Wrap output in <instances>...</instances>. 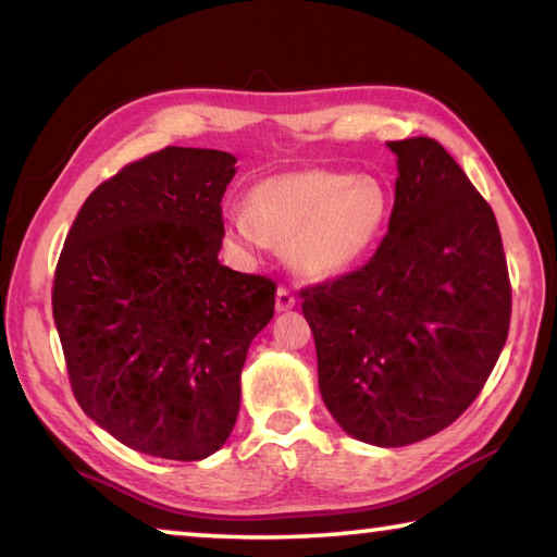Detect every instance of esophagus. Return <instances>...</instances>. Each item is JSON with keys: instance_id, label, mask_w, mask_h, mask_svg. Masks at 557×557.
I'll return each instance as SVG.
<instances>
[{"instance_id": "esophagus-1", "label": "esophagus", "mask_w": 557, "mask_h": 557, "mask_svg": "<svg viewBox=\"0 0 557 557\" xmlns=\"http://www.w3.org/2000/svg\"><path fill=\"white\" fill-rule=\"evenodd\" d=\"M295 295H292L289 289H285V287H280L277 289V297H275V309L277 312H287V309H292L295 307Z\"/></svg>"}]
</instances>
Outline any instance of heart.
Instances as JSON below:
<instances>
[{
	"label": "heart",
	"mask_w": 557,
	"mask_h": 557,
	"mask_svg": "<svg viewBox=\"0 0 557 557\" xmlns=\"http://www.w3.org/2000/svg\"><path fill=\"white\" fill-rule=\"evenodd\" d=\"M391 206V188L381 178L301 169L260 178L248 194V211L225 213L223 231L245 256H260L272 240L285 245L289 268L322 282L346 275L371 256Z\"/></svg>",
	"instance_id": "heart-1"
}]
</instances>
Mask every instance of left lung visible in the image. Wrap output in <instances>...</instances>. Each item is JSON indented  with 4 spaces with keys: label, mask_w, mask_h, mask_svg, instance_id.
<instances>
[{
    "label": "left lung",
    "mask_w": 557,
    "mask_h": 557,
    "mask_svg": "<svg viewBox=\"0 0 557 557\" xmlns=\"http://www.w3.org/2000/svg\"><path fill=\"white\" fill-rule=\"evenodd\" d=\"M388 233L369 265L301 292L319 391L346 435L403 447L451 425L502 356L511 285L496 215L430 137L388 143Z\"/></svg>",
    "instance_id": "obj_1"
}]
</instances>
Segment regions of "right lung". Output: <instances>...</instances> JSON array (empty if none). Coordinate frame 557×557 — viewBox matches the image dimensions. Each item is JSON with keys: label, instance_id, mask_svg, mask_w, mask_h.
Listing matches in <instances>:
<instances>
[{"label": "right lung", "instance_id": "add662e5", "mask_svg": "<svg viewBox=\"0 0 557 557\" xmlns=\"http://www.w3.org/2000/svg\"><path fill=\"white\" fill-rule=\"evenodd\" d=\"M235 159L166 147L92 191L53 277L75 400L129 449L199 461L231 437L250 342L275 282L219 260Z\"/></svg>", "mask_w": 557, "mask_h": 557}]
</instances>
